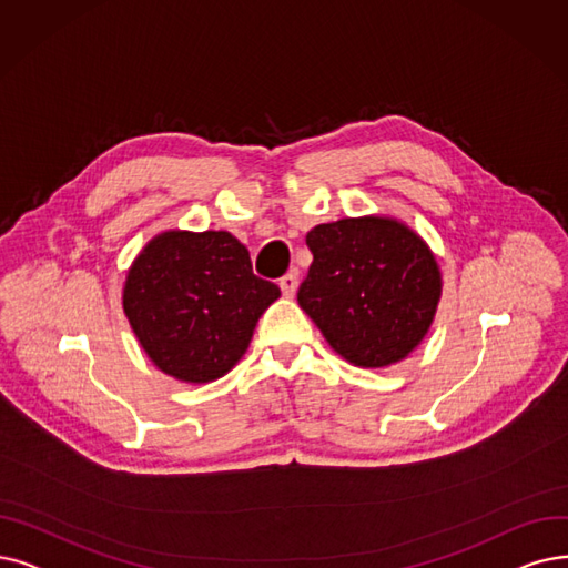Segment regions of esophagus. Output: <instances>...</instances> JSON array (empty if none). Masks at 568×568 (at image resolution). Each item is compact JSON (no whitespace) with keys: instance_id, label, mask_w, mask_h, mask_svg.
I'll return each mask as SVG.
<instances>
[{"instance_id":"obj_1","label":"esophagus","mask_w":568,"mask_h":568,"mask_svg":"<svg viewBox=\"0 0 568 568\" xmlns=\"http://www.w3.org/2000/svg\"><path fill=\"white\" fill-rule=\"evenodd\" d=\"M280 288H282V293H284L286 298L296 296V291H298V277H296V272H288V275H284V277L280 280Z\"/></svg>"}]
</instances>
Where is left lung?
Instances as JSON below:
<instances>
[{
	"mask_svg": "<svg viewBox=\"0 0 568 568\" xmlns=\"http://www.w3.org/2000/svg\"><path fill=\"white\" fill-rule=\"evenodd\" d=\"M314 256L298 305L335 354L387 368L413 354L436 320L443 275L428 244L394 216H347L305 237Z\"/></svg>",
	"mask_w": 568,
	"mask_h": 568,
	"instance_id": "obj_1",
	"label": "left lung"
}]
</instances>
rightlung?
Returning a JSON list of instances; mask_svg holds the SVG:
<instances>
[{"instance_id": "1", "label": "right lung", "mask_w": 568, "mask_h": 568, "mask_svg": "<svg viewBox=\"0 0 568 568\" xmlns=\"http://www.w3.org/2000/svg\"><path fill=\"white\" fill-rule=\"evenodd\" d=\"M282 296L254 275L246 246L225 231H165L132 261L123 312L158 371L205 384L229 373L261 314Z\"/></svg>"}]
</instances>
